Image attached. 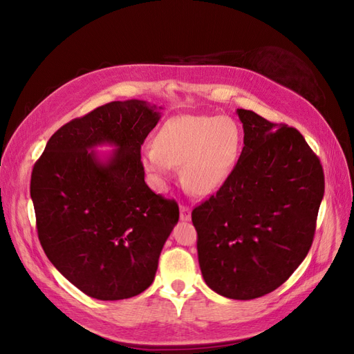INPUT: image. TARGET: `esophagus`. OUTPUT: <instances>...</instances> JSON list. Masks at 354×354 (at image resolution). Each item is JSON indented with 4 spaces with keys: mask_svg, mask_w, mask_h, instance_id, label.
Instances as JSON below:
<instances>
[{
    "mask_svg": "<svg viewBox=\"0 0 354 354\" xmlns=\"http://www.w3.org/2000/svg\"><path fill=\"white\" fill-rule=\"evenodd\" d=\"M192 217V211L187 205H181L180 207V220L181 221H189Z\"/></svg>",
    "mask_w": 354,
    "mask_h": 354,
    "instance_id": "34e87169",
    "label": "esophagus"
}]
</instances>
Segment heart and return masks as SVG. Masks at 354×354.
<instances>
[{"instance_id": "obj_1", "label": "heart", "mask_w": 354, "mask_h": 354, "mask_svg": "<svg viewBox=\"0 0 354 354\" xmlns=\"http://www.w3.org/2000/svg\"><path fill=\"white\" fill-rule=\"evenodd\" d=\"M241 130L227 116L183 115L160 128L155 146L142 152V165L159 187L181 165L183 185L196 195L216 192L227 180L241 153Z\"/></svg>"}]
</instances>
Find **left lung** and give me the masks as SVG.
<instances>
[{"instance_id": "8db88e82", "label": "left lung", "mask_w": 354, "mask_h": 354, "mask_svg": "<svg viewBox=\"0 0 354 354\" xmlns=\"http://www.w3.org/2000/svg\"><path fill=\"white\" fill-rule=\"evenodd\" d=\"M243 147L217 194L192 211L205 283L232 299L274 291L313 243L324 168L298 130L238 109Z\"/></svg>"}]
</instances>
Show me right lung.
Segmentation results:
<instances>
[{
	"instance_id": "add662e5",
	"label": "right lung",
	"mask_w": 354,
	"mask_h": 354,
	"mask_svg": "<svg viewBox=\"0 0 354 354\" xmlns=\"http://www.w3.org/2000/svg\"><path fill=\"white\" fill-rule=\"evenodd\" d=\"M159 118L143 100L106 103L60 127L32 169L42 250L88 297L142 294L178 221L177 202L145 183L140 149ZM104 142L118 149L102 161L91 149Z\"/></svg>"
}]
</instances>
